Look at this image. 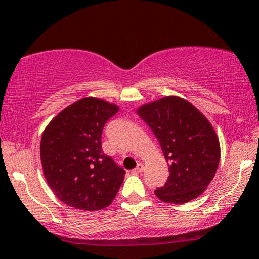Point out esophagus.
I'll return each instance as SVG.
<instances>
[{
  "label": "esophagus",
  "instance_id": "obj_1",
  "mask_svg": "<svg viewBox=\"0 0 259 259\" xmlns=\"http://www.w3.org/2000/svg\"><path fill=\"white\" fill-rule=\"evenodd\" d=\"M142 170H143V165L140 163V164H138V166L135 167V169L133 170V172H135V174H139V172H142Z\"/></svg>",
  "mask_w": 259,
  "mask_h": 259
}]
</instances>
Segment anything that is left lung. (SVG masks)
I'll use <instances>...</instances> for the list:
<instances>
[{
    "label": "left lung",
    "mask_w": 259,
    "mask_h": 259,
    "mask_svg": "<svg viewBox=\"0 0 259 259\" xmlns=\"http://www.w3.org/2000/svg\"><path fill=\"white\" fill-rule=\"evenodd\" d=\"M138 114L160 143L170 175L154 191L161 201L185 204L206 189L219 167L220 141L206 117L187 100L165 96L141 106Z\"/></svg>",
    "instance_id": "obj_1"
}]
</instances>
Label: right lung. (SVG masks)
Wrapping results in <instances>:
<instances>
[{"label": "right lung", "mask_w": 259, "mask_h": 259, "mask_svg": "<svg viewBox=\"0 0 259 259\" xmlns=\"http://www.w3.org/2000/svg\"><path fill=\"white\" fill-rule=\"evenodd\" d=\"M118 106L84 98L67 106L42 134L40 161L54 194L68 206L84 211L107 207L116 198L125 171L102 151L106 121Z\"/></svg>", "instance_id": "right-lung-1"}]
</instances>
